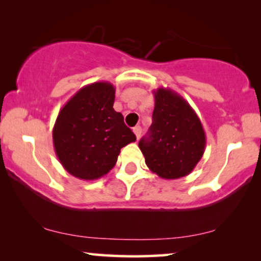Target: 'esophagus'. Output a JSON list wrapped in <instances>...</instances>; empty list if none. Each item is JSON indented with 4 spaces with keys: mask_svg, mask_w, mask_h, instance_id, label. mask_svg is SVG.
Wrapping results in <instances>:
<instances>
[{
    "mask_svg": "<svg viewBox=\"0 0 261 261\" xmlns=\"http://www.w3.org/2000/svg\"><path fill=\"white\" fill-rule=\"evenodd\" d=\"M133 132H134L135 137H137V139L139 140V138H140V135H141V127H140V126L134 127V128H133Z\"/></svg>",
    "mask_w": 261,
    "mask_h": 261,
    "instance_id": "esophagus-1",
    "label": "esophagus"
}]
</instances>
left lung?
<instances>
[{
    "label": "left lung",
    "mask_w": 261,
    "mask_h": 261,
    "mask_svg": "<svg viewBox=\"0 0 261 261\" xmlns=\"http://www.w3.org/2000/svg\"><path fill=\"white\" fill-rule=\"evenodd\" d=\"M147 137L139 142L145 163L164 179L188 176L205 149V133L191 106L169 88H158Z\"/></svg>",
    "instance_id": "8db88e82"
}]
</instances>
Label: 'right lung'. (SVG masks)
<instances>
[{"label":"right lung","instance_id":"add662e5","mask_svg":"<svg viewBox=\"0 0 261 261\" xmlns=\"http://www.w3.org/2000/svg\"><path fill=\"white\" fill-rule=\"evenodd\" d=\"M115 88L96 82L65 103L53 127V147L60 164L78 179L95 180L115 166L121 148L137 140L114 110Z\"/></svg>","mask_w":261,"mask_h":261}]
</instances>
